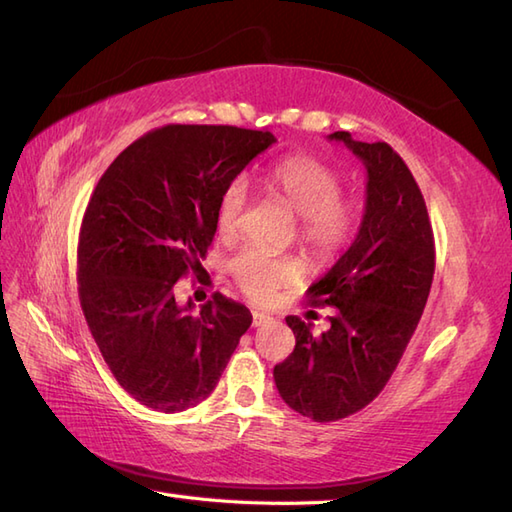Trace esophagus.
<instances>
[{
	"mask_svg": "<svg viewBox=\"0 0 512 512\" xmlns=\"http://www.w3.org/2000/svg\"><path fill=\"white\" fill-rule=\"evenodd\" d=\"M271 320V317L267 315V313H263V311H254L252 313V326H263V324H267Z\"/></svg>",
	"mask_w": 512,
	"mask_h": 512,
	"instance_id": "1",
	"label": "esophagus"
}]
</instances>
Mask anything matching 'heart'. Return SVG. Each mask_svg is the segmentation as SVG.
<instances>
[{
  "instance_id": "b5f03b06",
  "label": "heart",
  "mask_w": 512,
  "mask_h": 512,
  "mask_svg": "<svg viewBox=\"0 0 512 512\" xmlns=\"http://www.w3.org/2000/svg\"><path fill=\"white\" fill-rule=\"evenodd\" d=\"M271 195L298 214V241L317 263H331L344 252L361 221L359 203L342 195L344 179L339 170L313 155H291L265 175ZM247 206V184L232 179L221 192L214 225L217 234L230 241L241 232ZM230 274L249 298L267 302L278 289L302 278V265L295 258H278L260 249H245L230 260Z\"/></svg>"
}]
</instances>
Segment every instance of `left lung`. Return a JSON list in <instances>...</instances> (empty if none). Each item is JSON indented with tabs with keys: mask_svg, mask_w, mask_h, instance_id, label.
I'll use <instances>...</instances> for the list:
<instances>
[{
	"mask_svg": "<svg viewBox=\"0 0 512 512\" xmlns=\"http://www.w3.org/2000/svg\"><path fill=\"white\" fill-rule=\"evenodd\" d=\"M328 138L366 166V212L348 252L309 287L311 304L333 306L331 328L315 337L311 324L289 315L295 348L274 368L282 401L315 423L346 418L377 399L416 331L436 267L423 192L401 155L385 142L352 140L348 131Z\"/></svg>",
	"mask_w": 512,
	"mask_h": 512,
	"instance_id": "left-lung-1",
	"label": "left lung"
}]
</instances>
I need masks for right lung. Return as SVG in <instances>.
<instances>
[{
  "label": "right lung",
  "instance_id": "obj_1",
  "mask_svg": "<svg viewBox=\"0 0 512 512\" xmlns=\"http://www.w3.org/2000/svg\"><path fill=\"white\" fill-rule=\"evenodd\" d=\"M276 142L227 124H166L100 177L78 234V298L113 377L135 401L175 414L217 388L252 324L221 293L192 313L175 285L201 271L223 188Z\"/></svg>",
  "mask_w": 512,
  "mask_h": 512
}]
</instances>
